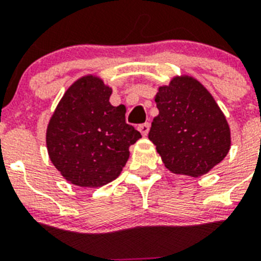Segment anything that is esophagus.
Segmentation results:
<instances>
[{
    "mask_svg": "<svg viewBox=\"0 0 261 261\" xmlns=\"http://www.w3.org/2000/svg\"><path fill=\"white\" fill-rule=\"evenodd\" d=\"M149 129H150V124L149 123H145V124H141V125L138 126V130L141 132V135L144 136H147V133H149Z\"/></svg>",
    "mask_w": 261,
    "mask_h": 261,
    "instance_id": "esophagus-1",
    "label": "esophagus"
}]
</instances>
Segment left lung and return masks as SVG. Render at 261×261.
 I'll use <instances>...</instances> for the list:
<instances>
[{"mask_svg":"<svg viewBox=\"0 0 261 261\" xmlns=\"http://www.w3.org/2000/svg\"><path fill=\"white\" fill-rule=\"evenodd\" d=\"M154 100L159 114L149 140L167 170L199 177L223 161L231 146L230 126L201 82L192 75H175L158 87Z\"/></svg>","mask_w":261,"mask_h":261,"instance_id":"1","label":"left lung"}]
</instances>
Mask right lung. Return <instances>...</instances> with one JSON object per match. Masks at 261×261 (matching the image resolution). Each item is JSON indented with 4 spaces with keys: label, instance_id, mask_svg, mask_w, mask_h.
Segmentation results:
<instances>
[{
    "label": "right lung",
    "instance_id": "add662e5",
    "mask_svg": "<svg viewBox=\"0 0 261 261\" xmlns=\"http://www.w3.org/2000/svg\"><path fill=\"white\" fill-rule=\"evenodd\" d=\"M112 87L96 74L75 80L60 99L47 125L50 162L78 187L98 188L115 180L141 133L125 123V106L110 103Z\"/></svg>",
    "mask_w": 261,
    "mask_h": 261
}]
</instances>
